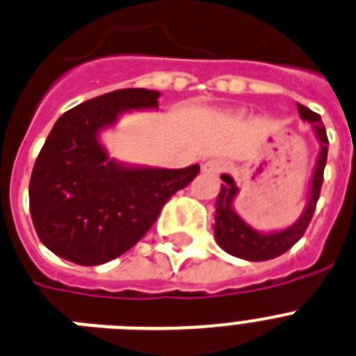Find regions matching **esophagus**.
Segmentation results:
<instances>
[{"instance_id": "obj_1", "label": "esophagus", "mask_w": 356, "mask_h": 356, "mask_svg": "<svg viewBox=\"0 0 356 356\" xmlns=\"http://www.w3.org/2000/svg\"><path fill=\"white\" fill-rule=\"evenodd\" d=\"M223 169L225 163L221 160H218V158H212V160H207L205 163H202V172H205V175H218Z\"/></svg>"}]
</instances>
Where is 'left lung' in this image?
Returning a JSON list of instances; mask_svg holds the SVG:
<instances>
[{
	"label": "left lung",
	"instance_id": "left-lung-1",
	"mask_svg": "<svg viewBox=\"0 0 356 356\" xmlns=\"http://www.w3.org/2000/svg\"><path fill=\"white\" fill-rule=\"evenodd\" d=\"M297 109H299L300 118L312 124V129H314L318 144H321L305 212L300 214L296 223L286 227V229L273 230V232L256 230L234 211V198L238 196L239 189L229 175H221V180L225 181V185H221V191L218 194V200H216L214 236L218 245L230 256L247 261H268L281 256L302 238V234L306 232L309 221L314 218L315 205H317L321 187H323L324 167H326L327 136L326 127H324L323 120L317 113H314L312 109L302 104H297Z\"/></svg>",
	"mask_w": 356,
	"mask_h": 356
}]
</instances>
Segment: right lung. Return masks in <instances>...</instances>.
Instances as JSON below:
<instances>
[{
	"label": "right lung",
	"instance_id": "obj_1",
	"mask_svg": "<svg viewBox=\"0 0 356 356\" xmlns=\"http://www.w3.org/2000/svg\"><path fill=\"white\" fill-rule=\"evenodd\" d=\"M160 91L126 88L75 106L51 127L29 198L33 229L48 250L83 266L122 256L140 241L176 191L196 178L185 169L127 165L109 158L100 131L126 111L156 109Z\"/></svg>",
	"mask_w": 356,
	"mask_h": 356
}]
</instances>
